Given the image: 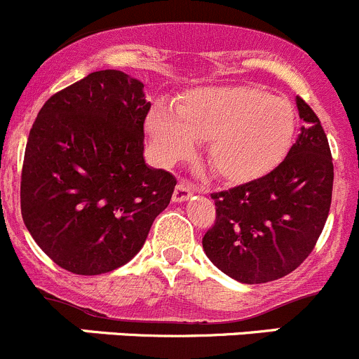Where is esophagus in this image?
I'll return each instance as SVG.
<instances>
[{"label": "esophagus", "mask_w": 359, "mask_h": 359, "mask_svg": "<svg viewBox=\"0 0 359 359\" xmlns=\"http://www.w3.org/2000/svg\"><path fill=\"white\" fill-rule=\"evenodd\" d=\"M191 194H194V187H191V183H188L187 180H181L180 183L176 184L175 194H172V201L183 202L187 201V198H190Z\"/></svg>", "instance_id": "esophagus-1"}]
</instances>
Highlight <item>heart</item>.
Masks as SVG:
<instances>
[{
  "mask_svg": "<svg viewBox=\"0 0 359 359\" xmlns=\"http://www.w3.org/2000/svg\"><path fill=\"white\" fill-rule=\"evenodd\" d=\"M295 111L286 99L246 85L188 90L176 109L157 104L147 116V134L157 161L178 164L205 143L212 172L230 183H248L271 172L288 151Z\"/></svg>",
  "mask_w": 359,
  "mask_h": 359,
  "instance_id": "heart-1",
  "label": "heart"
}]
</instances>
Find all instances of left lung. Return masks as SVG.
<instances>
[{
    "mask_svg": "<svg viewBox=\"0 0 359 359\" xmlns=\"http://www.w3.org/2000/svg\"><path fill=\"white\" fill-rule=\"evenodd\" d=\"M305 126L285 161L262 178L211 194L215 225L202 237L209 260L246 285L285 278L311 255L332 204L333 162L318 115L297 95Z\"/></svg>",
    "mask_w": 359,
    "mask_h": 359,
    "instance_id": "obj_1",
    "label": "left lung"
}]
</instances>
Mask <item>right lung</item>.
<instances>
[{
	"label": "right lung",
	"mask_w": 359,
	"mask_h": 359,
	"mask_svg": "<svg viewBox=\"0 0 359 359\" xmlns=\"http://www.w3.org/2000/svg\"><path fill=\"white\" fill-rule=\"evenodd\" d=\"M144 85L116 69L95 71L52 95L27 137L20 211L59 267L111 272L143 248L169 205L176 178L144 164Z\"/></svg>",
	"instance_id": "1"
}]
</instances>
